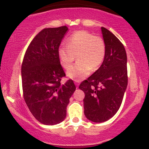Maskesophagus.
I'll list each match as a JSON object with an SVG mask.
<instances>
[{"mask_svg": "<svg viewBox=\"0 0 149 149\" xmlns=\"http://www.w3.org/2000/svg\"><path fill=\"white\" fill-rule=\"evenodd\" d=\"M79 84H80V81H78V80H75V84H76V85L77 86H78Z\"/></svg>", "mask_w": 149, "mask_h": 149, "instance_id": "esophagus-1", "label": "esophagus"}]
</instances>
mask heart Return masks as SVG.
Instances as JSON below:
<instances>
[{
  "mask_svg": "<svg viewBox=\"0 0 149 149\" xmlns=\"http://www.w3.org/2000/svg\"><path fill=\"white\" fill-rule=\"evenodd\" d=\"M67 45L62 44L58 49V56L63 68L68 69L75 59L78 62L67 71L69 78L80 81L96 70L104 61L106 45L101 37L95 36L86 31L72 33L67 40Z\"/></svg>",
  "mask_w": 149,
  "mask_h": 149,
  "instance_id": "1",
  "label": "heart"
}]
</instances>
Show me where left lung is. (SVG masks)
Returning a JSON list of instances; mask_svg holds the SVG:
<instances>
[{
	"mask_svg": "<svg viewBox=\"0 0 149 149\" xmlns=\"http://www.w3.org/2000/svg\"><path fill=\"white\" fill-rule=\"evenodd\" d=\"M106 55L100 67L83 81L79 88L84 91V113L88 120L103 122L111 118L121 106L128 84L127 57L119 39L101 27Z\"/></svg>",
	"mask_w": 149,
	"mask_h": 149,
	"instance_id": "8db88e82",
	"label": "left lung"
}]
</instances>
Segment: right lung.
<instances>
[{
	"label": "right lung",
	"instance_id": "right-lung-1",
	"mask_svg": "<svg viewBox=\"0 0 149 149\" xmlns=\"http://www.w3.org/2000/svg\"><path fill=\"white\" fill-rule=\"evenodd\" d=\"M68 30L66 26L42 29L29 44L22 61L24 101L34 118L43 125H55L65 119L69 99L76 90L73 80L61 83L65 73L58 49Z\"/></svg>",
	"mask_w": 149,
	"mask_h": 149
}]
</instances>
